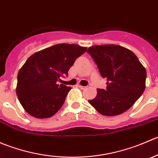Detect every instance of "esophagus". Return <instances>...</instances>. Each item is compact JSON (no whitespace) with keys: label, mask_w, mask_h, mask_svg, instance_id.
Instances as JSON below:
<instances>
[{"label":"esophagus","mask_w":158,"mask_h":158,"mask_svg":"<svg viewBox=\"0 0 158 158\" xmlns=\"http://www.w3.org/2000/svg\"><path fill=\"white\" fill-rule=\"evenodd\" d=\"M78 86H79L81 89H85V88H87V86H83V85H79Z\"/></svg>","instance_id":"34e87169"}]
</instances>
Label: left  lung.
<instances>
[{"label":"left lung","mask_w":158,"mask_h":158,"mask_svg":"<svg viewBox=\"0 0 158 158\" xmlns=\"http://www.w3.org/2000/svg\"><path fill=\"white\" fill-rule=\"evenodd\" d=\"M87 52L93 58L103 78L106 89H97L89 100L100 114L114 116L130 109L145 89V68L132 51L114 44L91 47Z\"/></svg>","instance_id":"left-lung-1"}]
</instances>
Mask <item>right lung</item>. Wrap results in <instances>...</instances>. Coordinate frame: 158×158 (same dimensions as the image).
Wrapping results in <instances>:
<instances>
[{
    "label": "right lung",
    "instance_id": "obj_1",
    "mask_svg": "<svg viewBox=\"0 0 158 158\" xmlns=\"http://www.w3.org/2000/svg\"><path fill=\"white\" fill-rule=\"evenodd\" d=\"M86 47L60 44L35 52L27 60L17 75L16 91L25 111L36 118L52 117L64 103L71 88L57 83L68 75L75 60Z\"/></svg>",
    "mask_w": 158,
    "mask_h": 158
}]
</instances>
